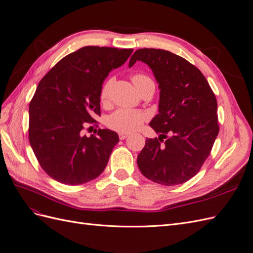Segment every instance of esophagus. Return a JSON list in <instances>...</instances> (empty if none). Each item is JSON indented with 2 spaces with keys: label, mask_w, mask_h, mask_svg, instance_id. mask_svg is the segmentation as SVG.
Wrapping results in <instances>:
<instances>
[{
  "label": "esophagus",
  "mask_w": 253,
  "mask_h": 253,
  "mask_svg": "<svg viewBox=\"0 0 253 253\" xmlns=\"http://www.w3.org/2000/svg\"><path fill=\"white\" fill-rule=\"evenodd\" d=\"M127 136H128V134H126V133H119V138H120V140H125Z\"/></svg>",
  "instance_id": "34e87169"
}]
</instances>
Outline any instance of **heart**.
<instances>
[{
  "label": "heart",
  "mask_w": 253,
  "mask_h": 253,
  "mask_svg": "<svg viewBox=\"0 0 253 253\" xmlns=\"http://www.w3.org/2000/svg\"><path fill=\"white\" fill-rule=\"evenodd\" d=\"M148 76L142 74H135L132 76V81L134 85L144 80H149ZM112 85V80H108L103 83L100 90V100L102 103H106L110 97V87ZM147 119V115L137 110L129 109H119L115 111L106 119V125L114 131L119 133H131L136 131L137 128L143 124Z\"/></svg>",
  "instance_id": "1"
}]
</instances>
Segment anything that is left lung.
Instances as JSON below:
<instances>
[{
	"instance_id": "8db88e82",
	"label": "left lung",
	"mask_w": 253,
	"mask_h": 253,
	"mask_svg": "<svg viewBox=\"0 0 253 253\" xmlns=\"http://www.w3.org/2000/svg\"><path fill=\"white\" fill-rule=\"evenodd\" d=\"M136 61L151 67L160 88L159 114L150 122L160 136L145 140L137 164L152 181L180 185L200 172L218 135L215 95L196 66L171 51L137 49L128 66Z\"/></svg>"
}]
</instances>
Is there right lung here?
Returning <instances> with one entry per match:
<instances>
[{
    "instance_id": "1",
    "label": "right lung",
    "mask_w": 253,
    "mask_h": 253,
    "mask_svg": "<svg viewBox=\"0 0 253 253\" xmlns=\"http://www.w3.org/2000/svg\"><path fill=\"white\" fill-rule=\"evenodd\" d=\"M132 52L131 48L84 46L61 59L38 84L29 102L28 138L51 178L77 186L105 169L119 141L117 133L99 128L97 135L87 137L82 131L100 116L103 80Z\"/></svg>"
}]
</instances>
